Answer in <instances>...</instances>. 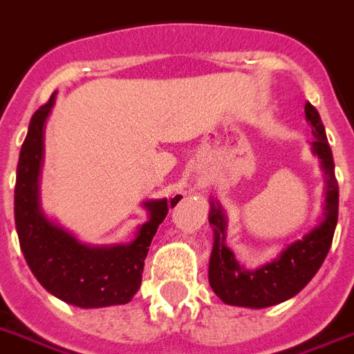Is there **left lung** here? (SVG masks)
<instances>
[{
    "mask_svg": "<svg viewBox=\"0 0 354 354\" xmlns=\"http://www.w3.org/2000/svg\"><path fill=\"white\" fill-rule=\"evenodd\" d=\"M306 120L315 136L311 151L318 156L324 171L326 200L317 225L309 229L300 240L287 243L272 260L249 269L240 263L234 252L225 245L227 214L222 203L216 198H211L209 223L214 232V242L209 260V283L214 295L227 306L263 309L289 300L311 281L329 252L338 222L335 162L320 114L311 103H306Z\"/></svg>",
    "mask_w": 354,
    "mask_h": 354,
    "instance_id": "8db88e82",
    "label": "left lung"
}]
</instances>
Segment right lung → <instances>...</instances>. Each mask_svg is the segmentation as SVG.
Returning a JSON list of instances; mask_svg holds the SVG:
<instances>
[{
  "mask_svg": "<svg viewBox=\"0 0 354 354\" xmlns=\"http://www.w3.org/2000/svg\"><path fill=\"white\" fill-rule=\"evenodd\" d=\"M56 103V93L48 103L34 112L19 152L14 218L19 247L36 280L59 300L82 309L122 306L132 300L142 286L143 261L160 223L182 196L145 200L147 222L136 229L127 243L91 245L77 240L43 212L39 202V176L45 152V123Z\"/></svg>",
  "mask_w": 354,
  "mask_h": 354,
  "instance_id": "1",
  "label": "right lung"
}]
</instances>
